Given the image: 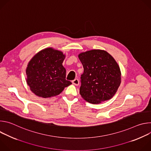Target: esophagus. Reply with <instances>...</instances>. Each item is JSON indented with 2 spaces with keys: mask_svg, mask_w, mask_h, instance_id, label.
<instances>
[{
  "mask_svg": "<svg viewBox=\"0 0 151 151\" xmlns=\"http://www.w3.org/2000/svg\"><path fill=\"white\" fill-rule=\"evenodd\" d=\"M72 83L74 85H78L79 83V80L78 79H75L72 81Z\"/></svg>",
  "mask_w": 151,
  "mask_h": 151,
  "instance_id": "obj_1",
  "label": "esophagus"
}]
</instances>
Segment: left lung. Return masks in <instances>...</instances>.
Returning <instances> with one entry per match:
<instances>
[{"instance_id":"1","label":"left lung","mask_w":151,"mask_h":151,"mask_svg":"<svg viewBox=\"0 0 151 151\" xmlns=\"http://www.w3.org/2000/svg\"><path fill=\"white\" fill-rule=\"evenodd\" d=\"M83 73L81 76V96L89 103L110 100L121 83V71L115 59L106 51L93 50L79 54Z\"/></svg>"}]
</instances>
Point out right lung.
<instances>
[{"instance_id":"obj_1","label":"right lung","mask_w":151,"mask_h":151,"mask_svg":"<svg viewBox=\"0 0 151 151\" xmlns=\"http://www.w3.org/2000/svg\"><path fill=\"white\" fill-rule=\"evenodd\" d=\"M63 52L51 48L42 50L29 63L27 83L36 96L44 98L60 94L72 82L66 79V69L62 63Z\"/></svg>"}]
</instances>
